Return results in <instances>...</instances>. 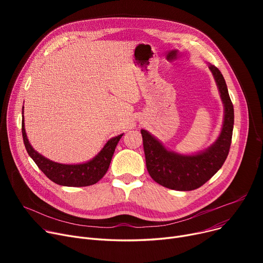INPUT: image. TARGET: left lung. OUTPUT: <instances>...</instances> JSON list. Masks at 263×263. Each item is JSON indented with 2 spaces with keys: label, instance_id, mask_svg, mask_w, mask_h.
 <instances>
[{
  "label": "left lung",
  "instance_id": "obj_1",
  "mask_svg": "<svg viewBox=\"0 0 263 263\" xmlns=\"http://www.w3.org/2000/svg\"><path fill=\"white\" fill-rule=\"evenodd\" d=\"M225 106L222 132L217 141L196 156H180L166 150L147 131L142 130L146 166L149 175L159 184L177 191H193L203 185L223 166L229 154L234 113L227 85L218 68L209 64Z\"/></svg>",
  "mask_w": 263,
  "mask_h": 263
}]
</instances>
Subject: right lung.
<instances>
[{
    "label": "right lung",
    "mask_w": 263,
    "mask_h": 263,
    "mask_svg": "<svg viewBox=\"0 0 263 263\" xmlns=\"http://www.w3.org/2000/svg\"><path fill=\"white\" fill-rule=\"evenodd\" d=\"M122 135L123 134L109 140L100 151L99 155L91 161L84 164L66 165L52 162L35 151L29 140H27L24 129V120L22 121V136L27 154L30 155L40 171L51 181L64 186H88L101 180L109 167L115 148Z\"/></svg>",
    "instance_id": "obj_1"
}]
</instances>
